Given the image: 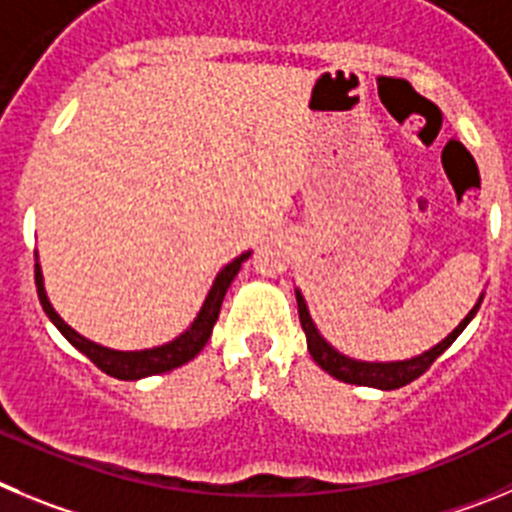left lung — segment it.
I'll use <instances>...</instances> for the list:
<instances>
[{
	"label": "left lung",
	"mask_w": 512,
	"mask_h": 512,
	"mask_svg": "<svg viewBox=\"0 0 512 512\" xmlns=\"http://www.w3.org/2000/svg\"><path fill=\"white\" fill-rule=\"evenodd\" d=\"M296 298H298V316H301V326L303 331H306L308 352H311L313 362H316L321 370L329 372L331 377H336V380L349 382V385H367V388H380V390L403 388V385H408V382L418 380V377H421L423 372L434 365L436 359H439L441 354L454 344V339L462 334L464 326L472 321V316L477 313V308H480V303H477V306L467 313V319H464L457 329L451 331L444 342L436 344V347L428 349V352H423L421 357L405 359V362H382L380 365V362H357V359L344 357V354L336 352L334 347H329V344L324 342V336H321L319 331H316V326H313L311 316H308L306 301H303L301 293H296Z\"/></svg>",
	"instance_id": "left-lung-1"
}]
</instances>
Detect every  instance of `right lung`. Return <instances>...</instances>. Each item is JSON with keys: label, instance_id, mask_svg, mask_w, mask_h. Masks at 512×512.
<instances>
[{"label": "right lung", "instance_id": "right-lung-1", "mask_svg": "<svg viewBox=\"0 0 512 512\" xmlns=\"http://www.w3.org/2000/svg\"><path fill=\"white\" fill-rule=\"evenodd\" d=\"M247 257H250V252L229 262L222 273L216 275L214 285H211L209 290V296H206L204 301V308H201L199 316H196V321H193L191 329H188L186 334H181L178 339H173V342L163 344V347L158 349H145V352H114V349L99 347V344L84 339V336L76 334V331H73L71 326H68L66 321L53 311L48 296H45L43 275H40L38 265H35V285H38L40 303H43L48 319L58 326V331L66 336L68 342H71L78 352H84L101 372H107V375L117 377V380H140V377H150V375H160V372L176 370V367L186 365L188 359H193L201 349L206 347L211 329H214L216 319H219V308H222L224 296H227L229 283H232L234 275L239 273V267H242V262H245Z\"/></svg>", "mask_w": 512, "mask_h": 512}]
</instances>
